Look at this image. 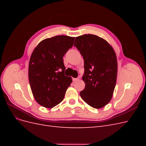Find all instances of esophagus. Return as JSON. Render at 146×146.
<instances>
[{"label":"esophagus","mask_w":146,"mask_h":146,"mask_svg":"<svg viewBox=\"0 0 146 146\" xmlns=\"http://www.w3.org/2000/svg\"><path fill=\"white\" fill-rule=\"evenodd\" d=\"M78 78H72V80L74 82V81H76V80H78Z\"/></svg>","instance_id":"1"}]
</instances>
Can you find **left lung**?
Listing matches in <instances>:
<instances>
[{"mask_svg":"<svg viewBox=\"0 0 146 146\" xmlns=\"http://www.w3.org/2000/svg\"><path fill=\"white\" fill-rule=\"evenodd\" d=\"M74 46L84 60L82 80L85 83L80 92L82 99L91 107L100 108L111 100L116 86L117 63L116 54L107 41L88 34L75 39Z\"/></svg>","mask_w":146,"mask_h":146,"instance_id":"1","label":"left lung"}]
</instances>
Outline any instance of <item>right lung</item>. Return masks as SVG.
Wrapping results in <instances>:
<instances>
[{
  "instance_id": "right-lung-1",
  "label": "right lung",
  "mask_w": 146,
  "mask_h": 146,
  "mask_svg": "<svg viewBox=\"0 0 146 146\" xmlns=\"http://www.w3.org/2000/svg\"><path fill=\"white\" fill-rule=\"evenodd\" d=\"M74 37L65 35L44 39L31 55L29 79L34 98L46 108H53L64 99L72 80L64 75L63 56L73 46Z\"/></svg>"
}]
</instances>
